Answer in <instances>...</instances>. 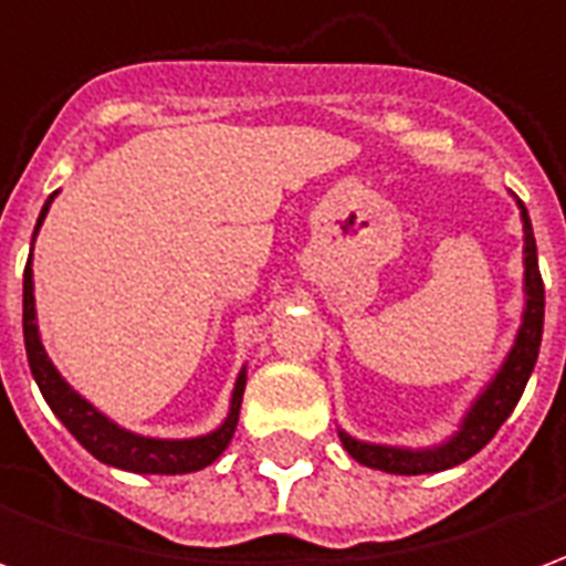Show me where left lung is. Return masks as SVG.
<instances>
[{"instance_id":"1","label":"left lung","mask_w":566,"mask_h":566,"mask_svg":"<svg viewBox=\"0 0 566 566\" xmlns=\"http://www.w3.org/2000/svg\"><path fill=\"white\" fill-rule=\"evenodd\" d=\"M522 206V223H524V315L518 336L512 352L497 369V376L488 381V388L470 412L463 416L461 430L442 446L433 449H394V446H373V442H360V439L348 437L339 430L345 451L364 467L381 470V473L394 475H421V473H439L458 463L470 461L475 451H482L494 439L500 424L510 418L515 403L522 400L524 385L534 373L536 355H539V343H543V315H546V291H543V275H539V263H536V239L527 209Z\"/></svg>"}]
</instances>
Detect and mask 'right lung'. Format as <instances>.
Returning a JSON list of instances; mask_svg holds the SVG:
<instances>
[{
	"mask_svg": "<svg viewBox=\"0 0 566 566\" xmlns=\"http://www.w3.org/2000/svg\"><path fill=\"white\" fill-rule=\"evenodd\" d=\"M54 197H48V202L42 206L35 233H39V227H42L44 214L51 209ZM35 233H32V242H35ZM23 343H27V360H30L32 379L39 385L42 397L54 409V416L66 424L69 433L78 439L96 461L117 467V470H129V473H197L202 467H209L211 461H218L221 451L233 439L235 424H239V406H242V394H245V369L235 379L230 416L223 418V424L218 430L193 439H150L139 437V433H129L124 427H117L115 421H108L99 409H93L81 394L72 391L66 379L56 373L51 357L44 352L42 339H39L35 296H32V254L27 260V270H23Z\"/></svg>",
	"mask_w": 566,
	"mask_h": 566,
	"instance_id": "right-lung-1",
	"label": "right lung"
}]
</instances>
